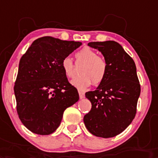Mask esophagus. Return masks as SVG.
Returning <instances> with one entry per match:
<instances>
[{
  "label": "esophagus",
  "instance_id": "1",
  "mask_svg": "<svg viewBox=\"0 0 158 158\" xmlns=\"http://www.w3.org/2000/svg\"><path fill=\"white\" fill-rule=\"evenodd\" d=\"M79 98L80 99H83L85 97V95H84V93H83V92L81 91H79Z\"/></svg>",
  "mask_w": 158,
  "mask_h": 158
}]
</instances>
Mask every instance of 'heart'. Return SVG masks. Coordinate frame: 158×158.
<instances>
[{"label":"heart","instance_id":"obj_1","mask_svg":"<svg viewBox=\"0 0 158 158\" xmlns=\"http://www.w3.org/2000/svg\"><path fill=\"white\" fill-rule=\"evenodd\" d=\"M75 62L81 64L79 69L80 75L71 81L79 90H84L94 83L98 85L103 82L107 74L108 64L103 56H98L94 49L85 47L75 53ZM61 68L67 78L71 79L75 75V66L73 60L69 56L64 57L61 61Z\"/></svg>","mask_w":158,"mask_h":158}]
</instances>
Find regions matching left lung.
<instances>
[{"label":"left lung","instance_id":"left-lung-1","mask_svg":"<svg viewBox=\"0 0 158 158\" xmlns=\"http://www.w3.org/2000/svg\"><path fill=\"white\" fill-rule=\"evenodd\" d=\"M88 45L102 53L108 69L98 89L85 94L92 108L84 115V125L95 136L114 137L123 132L136 115L140 95L136 66L116 42H93Z\"/></svg>","mask_w":158,"mask_h":158}]
</instances>
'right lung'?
Here are the masks:
<instances>
[{"instance_id":"1","label":"right lung","mask_w":158,"mask_h":158,"mask_svg":"<svg viewBox=\"0 0 158 158\" xmlns=\"http://www.w3.org/2000/svg\"><path fill=\"white\" fill-rule=\"evenodd\" d=\"M79 42L52 37L35 40L21 57L15 83L16 110L28 130L37 135L52 134L59 127L63 113L79 97L61 68V61Z\"/></svg>"}]
</instances>
